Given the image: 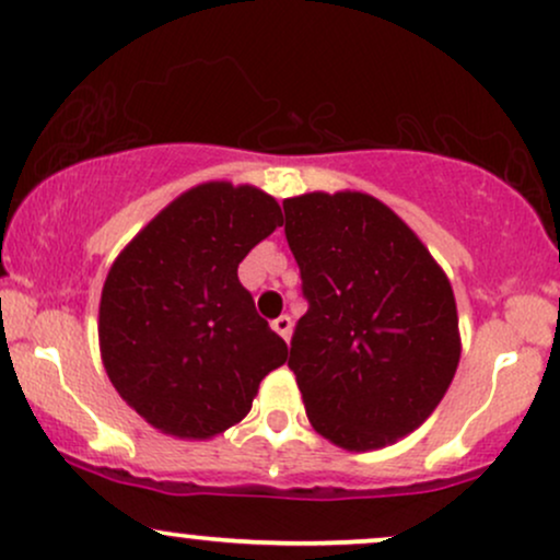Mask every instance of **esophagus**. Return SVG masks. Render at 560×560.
I'll return each mask as SVG.
<instances>
[{"mask_svg":"<svg viewBox=\"0 0 560 560\" xmlns=\"http://www.w3.org/2000/svg\"><path fill=\"white\" fill-rule=\"evenodd\" d=\"M272 330L278 332V335H282V340H291V330H293L291 317H288V314H282V317H278V319L272 322Z\"/></svg>","mask_w":560,"mask_h":560,"instance_id":"34e87169","label":"esophagus"}]
</instances>
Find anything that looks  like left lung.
Listing matches in <instances>:
<instances>
[{
  "label": "left lung",
  "instance_id": "1",
  "mask_svg": "<svg viewBox=\"0 0 560 560\" xmlns=\"http://www.w3.org/2000/svg\"><path fill=\"white\" fill-rule=\"evenodd\" d=\"M282 209L308 301L288 359L308 422L346 451L385 448L438 409L456 374L448 275L370 194L314 190Z\"/></svg>",
  "mask_w": 560,
  "mask_h": 560
}]
</instances>
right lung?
I'll return each instance as SVG.
<instances>
[{
  "label": "right lung",
  "mask_w": 560,
  "mask_h": 560,
  "mask_svg": "<svg viewBox=\"0 0 560 560\" xmlns=\"http://www.w3.org/2000/svg\"><path fill=\"white\" fill-rule=\"evenodd\" d=\"M280 225L265 190L209 180L170 201L109 267L98 351L109 383L154 430L220 435L285 364V340L238 280L243 256Z\"/></svg>",
  "instance_id": "add662e5"
}]
</instances>
